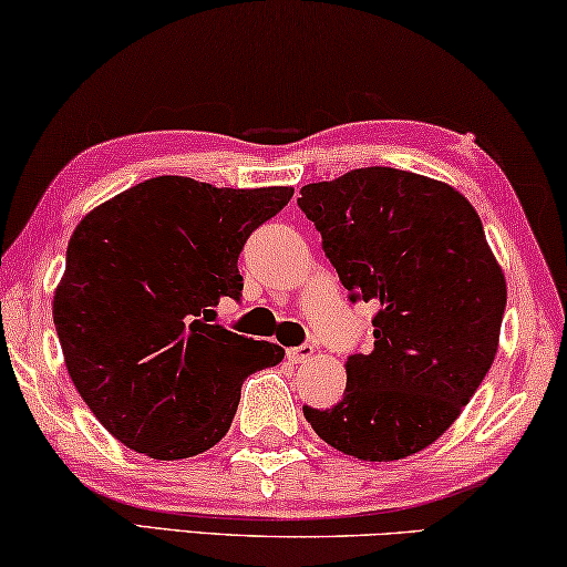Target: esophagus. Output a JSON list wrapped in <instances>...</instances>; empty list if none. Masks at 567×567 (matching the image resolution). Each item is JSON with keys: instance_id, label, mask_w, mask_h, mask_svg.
Returning <instances> with one entry per match:
<instances>
[{"instance_id": "34e87169", "label": "esophagus", "mask_w": 567, "mask_h": 567, "mask_svg": "<svg viewBox=\"0 0 567 567\" xmlns=\"http://www.w3.org/2000/svg\"><path fill=\"white\" fill-rule=\"evenodd\" d=\"M312 355H316V348L308 346V343L300 346V348H290V350H287V358H290L292 363H308Z\"/></svg>"}]
</instances>
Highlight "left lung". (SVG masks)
I'll return each mask as SVG.
<instances>
[{"label": "left lung", "mask_w": 567, "mask_h": 567, "mask_svg": "<svg viewBox=\"0 0 567 567\" xmlns=\"http://www.w3.org/2000/svg\"><path fill=\"white\" fill-rule=\"evenodd\" d=\"M300 194L350 300L379 308L373 350L346 361L343 401L302 413L338 452L406 460L460 419L492 368L505 272L477 209L436 178L371 166Z\"/></svg>", "instance_id": "left-lung-1"}]
</instances>
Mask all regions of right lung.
<instances>
[{
	"label": "right lung",
	"mask_w": 567,
	"mask_h": 567,
	"mask_svg": "<svg viewBox=\"0 0 567 567\" xmlns=\"http://www.w3.org/2000/svg\"><path fill=\"white\" fill-rule=\"evenodd\" d=\"M292 194L158 176L80 219L52 320L78 393L121 444L161 462L206 452L241 381L282 361L277 343L219 328L214 308L239 298L241 247Z\"/></svg>",
	"instance_id": "1"
}]
</instances>
